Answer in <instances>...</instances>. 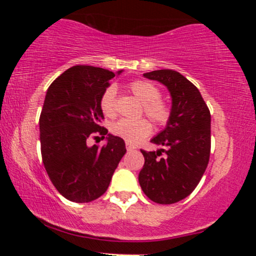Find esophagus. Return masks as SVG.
<instances>
[{
    "mask_svg": "<svg viewBox=\"0 0 256 256\" xmlns=\"http://www.w3.org/2000/svg\"><path fill=\"white\" fill-rule=\"evenodd\" d=\"M126 149H128V152H132V150H134V149H136V148H134V146L128 144H128H126Z\"/></svg>",
    "mask_w": 256,
    "mask_h": 256,
    "instance_id": "34e87169",
    "label": "esophagus"
}]
</instances>
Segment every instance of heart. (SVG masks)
Here are the masks:
<instances>
[{"instance_id":"obj_1","label":"heart","mask_w":256,"mask_h":256,"mask_svg":"<svg viewBox=\"0 0 256 256\" xmlns=\"http://www.w3.org/2000/svg\"><path fill=\"white\" fill-rule=\"evenodd\" d=\"M128 89L138 101L143 104V112L156 125H165L168 122L171 110L165 102L160 100V90L154 84L146 80H134L128 84ZM102 113L106 116H116V89L107 88L100 101ZM113 134L126 140L130 144H136L148 137L152 132V125L146 119L128 120L120 119L110 128Z\"/></svg>"}]
</instances>
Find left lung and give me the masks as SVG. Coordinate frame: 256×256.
<instances>
[{
	"label": "left lung",
	"instance_id": "1",
	"mask_svg": "<svg viewBox=\"0 0 256 256\" xmlns=\"http://www.w3.org/2000/svg\"><path fill=\"white\" fill-rule=\"evenodd\" d=\"M143 77L165 85L172 106L166 128L150 140L164 149L140 150L144 165L138 182L152 201L172 204L194 192L207 168L210 113L198 88L179 72L158 70L144 73Z\"/></svg>",
	"mask_w": 256,
	"mask_h": 256
}]
</instances>
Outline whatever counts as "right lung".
Returning <instances> with one entry per match:
<instances>
[{"label": "right lung", "instance_id": "add662e5", "mask_svg": "<svg viewBox=\"0 0 256 256\" xmlns=\"http://www.w3.org/2000/svg\"><path fill=\"white\" fill-rule=\"evenodd\" d=\"M122 72L79 64L46 90L40 118L43 164L58 192L72 202H91L104 195L126 152L124 140L100 126L104 118L102 94ZM95 133L106 137L102 148L86 144Z\"/></svg>", "mask_w": 256, "mask_h": 256}]
</instances>
